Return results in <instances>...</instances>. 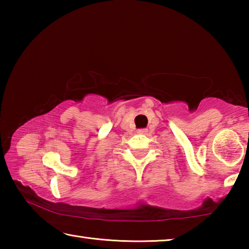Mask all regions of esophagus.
Listing matches in <instances>:
<instances>
[{
    "instance_id": "esophagus-1",
    "label": "esophagus",
    "mask_w": 249,
    "mask_h": 249,
    "mask_svg": "<svg viewBox=\"0 0 249 249\" xmlns=\"http://www.w3.org/2000/svg\"><path fill=\"white\" fill-rule=\"evenodd\" d=\"M147 132H148V129L147 128H140L137 130V133H140V134H146Z\"/></svg>"
}]
</instances>
